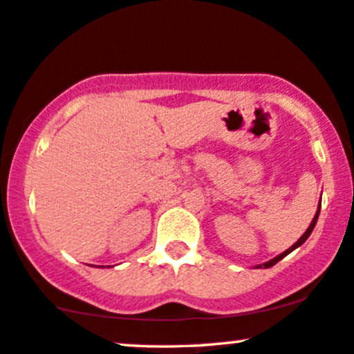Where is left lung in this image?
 I'll return each instance as SVG.
<instances>
[{"instance_id": "1", "label": "left lung", "mask_w": 354, "mask_h": 354, "mask_svg": "<svg viewBox=\"0 0 354 354\" xmlns=\"http://www.w3.org/2000/svg\"><path fill=\"white\" fill-rule=\"evenodd\" d=\"M319 214H320V201H319V207H317V212H315L314 218H313V221H310V225L308 226V230H306V232H304V234H303V236H301V238L298 239V241H296V243L293 244V246H291V248H288V249H286V251H283V252H281V254H280V256L273 257V259H272V261H268V262H266V263H259V266H257L256 268H268V267L275 266V263H277V262H280V261H281V259H283V257H286V256H288V254H290V252H293L296 248H299V246H301V244H303V243H306V239H308V238L310 236V233H313V230H314V226H315V223H317Z\"/></svg>"}]
</instances>
